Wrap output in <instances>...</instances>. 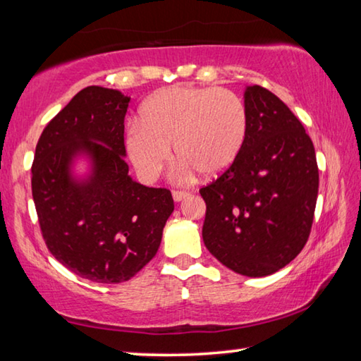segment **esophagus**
Instances as JSON below:
<instances>
[{"label":"esophagus","instance_id":"1","mask_svg":"<svg viewBox=\"0 0 361 361\" xmlns=\"http://www.w3.org/2000/svg\"><path fill=\"white\" fill-rule=\"evenodd\" d=\"M172 195H173V199H175V202H180V200H183L188 195V192L186 191H173L172 192Z\"/></svg>","mask_w":361,"mask_h":361}]
</instances>
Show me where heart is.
<instances>
[{
    "instance_id": "obj_1",
    "label": "heart",
    "mask_w": 361,
    "mask_h": 361,
    "mask_svg": "<svg viewBox=\"0 0 361 361\" xmlns=\"http://www.w3.org/2000/svg\"><path fill=\"white\" fill-rule=\"evenodd\" d=\"M247 130V106L232 90L172 85L145 102L140 121L127 129L126 146L145 181L161 175L172 157V145L183 173L195 170L215 178L239 157Z\"/></svg>"
}]
</instances>
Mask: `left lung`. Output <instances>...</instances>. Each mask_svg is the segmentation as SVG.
Masks as SVG:
<instances>
[{
    "label": "left lung",
    "instance_id": "1",
    "mask_svg": "<svg viewBox=\"0 0 361 361\" xmlns=\"http://www.w3.org/2000/svg\"><path fill=\"white\" fill-rule=\"evenodd\" d=\"M248 130L239 157L199 189L202 237L237 274L264 277L301 253L319 194L314 143L291 109L261 85L245 90Z\"/></svg>",
    "mask_w": 361,
    "mask_h": 361
}]
</instances>
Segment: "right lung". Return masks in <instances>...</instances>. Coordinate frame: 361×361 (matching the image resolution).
I'll list each match as a JSON object with an SVG mask.
<instances>
[{"label":"right lung","mask_w":361,"mask_h":361,"mask_svg":"<svg viewBox=\"0 0 361 361\" xmlns=\"http://www.w3.org/2000/svg\"><path fill=\"white\" fill-rule=\"evenodd\" d=\"M129 97L90 85L47 122L35 151L32 194L54 258L97 283H122L148 264L173 212L167 188L133 181L126 162ZM78 152L94 161L85 183L69 176Z\"/></svg>","instance_id":"obj_1"}]
</instances>
